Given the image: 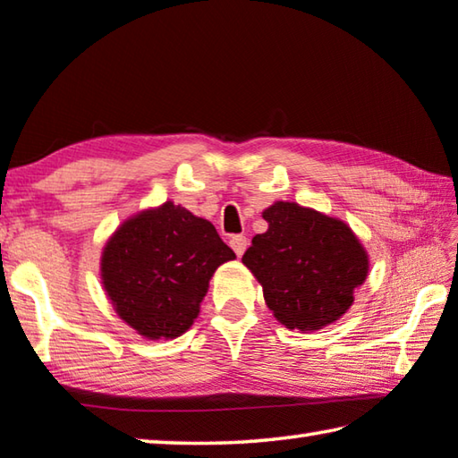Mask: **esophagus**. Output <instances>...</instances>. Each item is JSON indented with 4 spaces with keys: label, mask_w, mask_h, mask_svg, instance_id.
<instances>
[{
    "label": "esophagus",
    "mask_w": 458,
    "mask_h": 458,
    "mask_svg": "<svg viewBox=\"0 0 458 458\" xmlns=\"http://www.w3.org/2000/svg\"><path fill=\"white\" fill-rule=\"evenodd\" d=\"M246 244H249V238H246L244 234L230 236V246H232V250L236 252V257H242V255H244Z\"/></svg>",
    "instance_id": "34e87169"
}]
</instances>
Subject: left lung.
<instances>
[{"instance_id": "left-lung-1", "label": "left lung", "mask_w": 458, "mask_h": 458, "mask_svg": "<svg viewBox=\"0 0 458 458\" xmlns=\"http://www.w3.org/2000/svg\"><path fill=\"white\" fill-rule=\"evenodd\" d=\"M265 234L252 238L242 263L263 285L273 316L287 328L320 330L352 306L369 259L344 222L293 201L265 209Z\"/></svg>"}]
</instances>
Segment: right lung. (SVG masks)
I'll use <instances>...</instances> for the list:
<instances>
[{
  "mask_svg": "<svg viewBox=\"0 0 458 458\" xmlns=\"http://www.w3.org/2000/svg\"><path fill=\"white\" fill-rule=\"evenodd\" d=\"M234 257L212 224L166 201L115 230L101 279L122 320L150 340H166L190 328L214 271Z\"/></svg>",
  "mask_w": 458,
  "mask_h": 458,
  "instance_id": "obj_1",
  "label": "right lung"
}]
</instances>
